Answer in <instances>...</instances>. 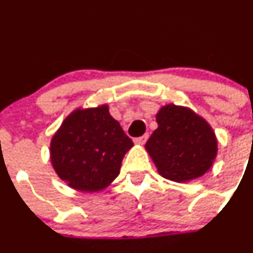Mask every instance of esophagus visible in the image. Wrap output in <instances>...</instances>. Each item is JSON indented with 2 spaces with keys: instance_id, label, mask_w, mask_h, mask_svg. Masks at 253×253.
Masks as SVG:
<instances>
[{
  "instance_id": "34e87169",
  "label": "esophagus",
  "mask_w": 253,
  "mask_h": 253,
  "mask_svg": "<svg viewBox=\"0 0 253 253\" xmlns=\"http://www.w3.org/2000/svg\"><path fill=\"white\" fill-rule=\"evenodd\" d=\"M148 137H149V135H148V134H145V135H142V136L135 138L134 142L137 143V145H145L146 141L148 140Z\"/></svg>"
}]
</instances>
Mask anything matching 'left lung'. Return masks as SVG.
<instances>
[{"instance_id": "8db88e82", "label": "left lung", "mask_w": 253, "mask_h": 253, "mask_svg": "<svg viewBox=\"0 0 253 253\" xmlns=\"http://www.w3.org/2000/svg\"><path fill=\"white\" fill-rule=\"evenodd\" d=\"M158 127L145 147L163 177L187 182L212 165L217 140L208 122L187 107L167 105L157 113Z\"/></svg>"}]
</instances>
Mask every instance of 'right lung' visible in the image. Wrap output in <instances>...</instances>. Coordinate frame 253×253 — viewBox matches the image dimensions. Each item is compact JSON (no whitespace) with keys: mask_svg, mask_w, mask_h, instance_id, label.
Returning <instances> with one entry per match:
<instances>
[{"mask_svg":"<svg viewBox=\"0 0 253 253\" xmlns=\"http://www.w3.org/2000/svg\"><path fill=\"white\" fill-rule=\"evenodd\" d=\"M134 146L108 106L76 110L50 142V159L59 177L81 192L106 188L119 175L122 160Z\"/></svg>","mask_w":253,"mask_h":253,"instance_id":"1","label":"right lung"}]
</instances>
